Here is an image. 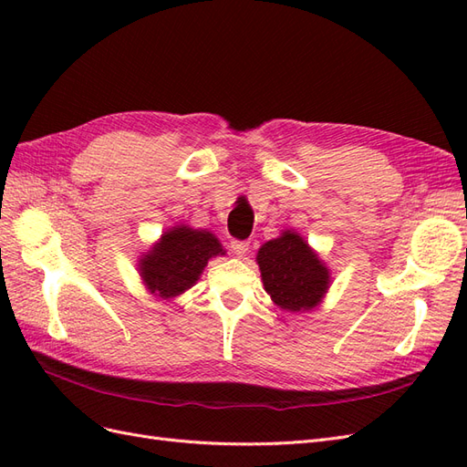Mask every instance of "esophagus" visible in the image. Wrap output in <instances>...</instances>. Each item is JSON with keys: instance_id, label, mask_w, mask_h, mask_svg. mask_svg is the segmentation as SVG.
<instances>
[{"instance_id": "obj_1", "label": "esophagus", "mask_w": 467, "mask_h": 467, "mask_svg": "<svg viewBox=\"0 0 467 467\" xmlns=\"http://www.w3.org/2000/svg\"><path fill=\"white\" fill-rule=\"evenodd\" d=\"M249 242H242V239H234V242H232V249H234V253H235V255H239V257H244L245 255V253L249 251Z\"/></svg>"}]
</instances>
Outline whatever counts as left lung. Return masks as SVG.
<instances>
[{
	"mask_svg": "<svg viewBox=\"0 0 467 467\" xmlns=\"http://www.w3.org/2000/svg\"><path fill=\"white\" fill-rule=\"evenodd\" d=\"M265 290L286 312H306L329 288V273L298 234L285 232L257 255Z\"/></svg>",
	"mask_w": 467,
	"mask_h": 467,
	"instance_id": "1",
	"label": "left lung"
}]
</instances>
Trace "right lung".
I'll return each instance as SVG.
<instances>
[{"label":"right lung","mask_w":467,"mask_h":467,"mask_svg":"<svg viewBox=\"0 0 467 467\" xmlns=\"http://www.w3.org/2000/svg\"><path fill=\"white\" fill-rule=\"evenodd\" d=\"M216 255H223V249L214 235L182 225L161 235V242L140 263V273L151 294L173 298L191 288L208 259Z\"/></svg>","instance_id":"obj_1"}]
</instances>
